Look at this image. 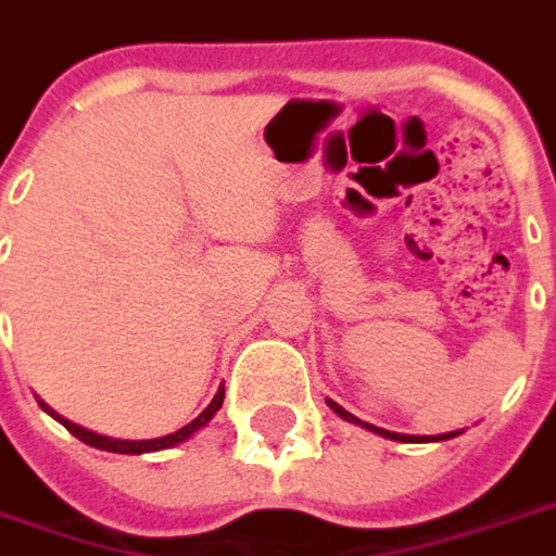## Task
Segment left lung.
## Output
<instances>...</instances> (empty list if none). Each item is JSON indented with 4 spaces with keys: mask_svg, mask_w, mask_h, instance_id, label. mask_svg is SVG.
<instances>
[{
    "mask_svg": "<svg viewBox=\"0 0 556 556\" xmlns=\"http://www.w3.org/2000/svg\"><path fill=\"white\" fill-rule=\"evenodd\" d=\"M328 406H331L333 413L340 415V418H345V421L367 427V430H372V433H379V437H388V440H397V442H440V440H452V437L460 433V430H454V433H440V437H406V433H391V430H382V427H372L367 425V421H361V418H355L352 413H345L343 406H340V403H333V400H328Z\"/></svg>",
    "mask_w": 556,
    "mask_h": 556,
    "instance_id": "8db88e82",
    "label": "left lung"
}]
</instances>
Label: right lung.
<instances>
[{
    "label": "right lung",
    "mask_w": 556,
    "mask_h": 556,
    "mask_svg": "<svg viewBox=\"0 0 556 556\" xmlns=\"http://www.w3.org/2000/svg\"><path fill=\"white\" fill-rule=\"evenodd\" d=\"M223 400H225V388H219V391H216V397L211 400V406H207L204 413L198 415V418H192V421H189L186 427H180V430L168 433V437H159V440H111V437L92 433V430H87V427H80L75 425V421H68V418H62V415H56L53 409H50L48 403H41V400H38V403H41V409L53 415L65 430H72L77 440L87 442V445H92V448H102V452H116V454H143V452H162V448H170V445H177V442L189 440L195 430H201V427L211 421L213 415L219 413Z\"/></svg>",
    "instance_id": "right-lung-1"
}]
</instances>
